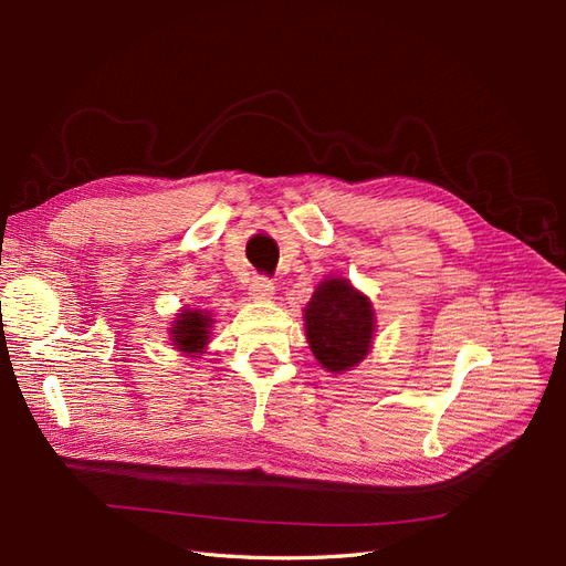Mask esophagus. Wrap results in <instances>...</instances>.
Here are the masks:
<instances>
[{
    "instance_id": "esophagus-1",
    "label": "esophagus",
    "mask_w": 566,
    "mask_h": 566,
    "mask_svg": "<svg viewBox=\"0 0 566 566\" xmlns=\"http://www.w3.org/2000/svg\"><path fill=\"white\" fill-rule=\"evenodd\" d=\"M273 293H276V285H273L266 276H256V279L250 283V297H252V300L266 302V300L273 297Z\"/></svg>"
}]
</instances>
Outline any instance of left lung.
I'll list each match as a JSON object with an SVG mask.
<instances>
[{
  "instance_id": "1",
  "label": "left lung",
  "mask_w": 566,
  "mask_h": 566,
  "mask_svg": "<svg viewBox=\"0 0 566 566\" xmlns=\"http://www.w3.org/2000/svg\"><path fill=\"white\" fill-rule=\"evenodd\" d=\"M304 331L316 361L325 370H352L370 352L373 304L347 279H325L306 304Z\"/></svg>"
}]
</instances>
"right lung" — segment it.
<instances>
[{
  "label": "right lung",
  "instance_id": "add662e5",
  "mask_svg": "<svg viewBox=\"0 0 566 566\" xmlns=\"http://www.w3.org/2000/svg\"><path fill=\"white\" fill-rule=\"evenodd\" d=\"M212 316L200 310H184L169 328V337H172L175 349L184 352L186 356L202 354L210 342V328Z\"/></svg>",
  "mask_w": 566,
  "mask_h": 566
}]
</instances>
